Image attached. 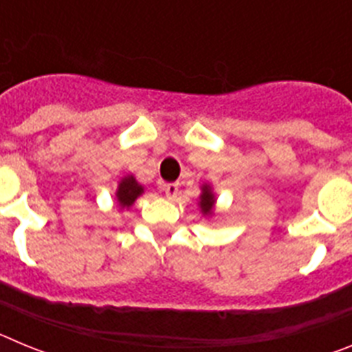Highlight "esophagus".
<instances>
[{
    "instance_id": "esophagus-1",
    "label": "esophagus",
    "mask_w": 352,
    "mask_h": 352,
    "mask_svg": "<svg viewBox=\"0 0 352 352\" xmlns=\"http://www.w3.org/2000/svg\"><path fill=\"white\" fill-rule=\"evenodd\" d=\"M164 192H166V197L167 199H176V195H178L179 192V186L178 183H167V185H164Z\"/></svg>"
}]
</instances>
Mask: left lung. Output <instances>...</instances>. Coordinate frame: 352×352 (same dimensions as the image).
<instances>
[{
  "label": "left lung",
  "mask_w": 352,
  "mask_h": 352,
  "mask_svg": "<svg viewBox=\"0 0 352 352\" xmlns=\"http://www.w3.org/2000/svg\"><path fill=\"white\" fill-rule=\"evenodd\" d=\"M214 203H217V197H214L213 186L210 183H203L201 195H199V208H201V213L208 219L214 217Z\"/></svg>",
  "instance_id": "left-lung-1"
}]
</instances>
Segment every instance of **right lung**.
I'll return each instance as SVG.
<instances>
[{
  "label": "right lung",
  "instance_id": "1",
  "mask_svg": "<svg viewBox=\"0 0 352 352\" xmlns=\"http://www.w3.org/2000/svg\"><path fill=\"white\" fill-rule=\"evenodd\" d=\"M144 194V186L135 179L133 174H126L121 178V182L118 183L116 190V201L120 204L121 210H129L132 208V204L138 201V197Z\"/></svg>",
  "mask_w": 352,
  "mask_h": 352
}]
</instances>
